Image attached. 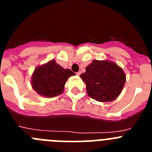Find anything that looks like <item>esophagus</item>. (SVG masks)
<instances>
[{
  "instance_id": "esophagus-1",
  "label": "esophagus",
  "mask_w": 152,
  "mask_h": 152,
  "mask_svg": "<svg viewBox=\"0 0 152 152\" xmlns=\"http://www.w3.org/2000/svg\"><path fill=\"white\" fill-rule=\"evenodd\" d=\"M80 74H81V72H77V73H76V75H78V76H79V75H80Z\"/></svg>"
}]
</instances>
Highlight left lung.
Masks as SVG:
<instances>
[{
  "instance_id": "1",
  "label": "left lung",
  "mask_w": 152,
  "mask_h": 152,
  "mask_svg": "<svg viewBox=\"0 0 152 152\" xmlns=\"http://www.w3.org/2000/svg\"><path fill=\"white\" fill-rule=\"evenodd\" d=\"M80 77L85 82L88 96L100 102L115 100L126 82L123 69L116 63L109 61L94 60Z\"/></svg>"
}]
</instances>
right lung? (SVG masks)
<instances>
[{"instance_id": "right-lung-1", "label": "right lung", "mask_w": 152, "mask_h": 152, "mask_svg": "<svg viewBox=\"0 0 152 152\" xmlns=\"http://www.w3.org/2000/svg\"><path fill=\"white\" fill-rule=\"evenodd\" d=\"M75 75L70 69H64L55 60H51L35 69L31 83L39 95L54 97L62 94L68 78Z\"/></svg>"}]
</instances>
